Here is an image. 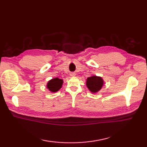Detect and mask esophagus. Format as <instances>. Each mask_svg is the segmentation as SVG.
Listing matches in <instances>:
<instances>
[{
	"instance_id": "esophagus-1",
	"label": "esophagus",
	"mask_w": 147,
	"mask_h": 147,
	"mask_svg": "<svg viewBox=\"0 0 147 147\" xmlns=\"http://www.w3.org/2000/svg\"><path fill=\"white\" fill-rule=\"evenodd\" d=\"M70 76H76V73H70Z\"/></svg>"
}]
</instances>
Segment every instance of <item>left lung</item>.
<instances>
[{
	"label": "left lung",
	"mask_w": 147,
	"mask_h": 147,
	"mask_svg": "<svg viewBox=\"0 0 147 147\" xmlns=\"http://www.w3.org/2000/svg\"><path fill=\"white\" fill-rule=\"evenodd\" d=\"M104 81L100 76H92L88 77L86 81L87 88L92 93L98 92L104 86Z\"/></svg>",
	"instance_id": "8db88e82"
}]
</instances>
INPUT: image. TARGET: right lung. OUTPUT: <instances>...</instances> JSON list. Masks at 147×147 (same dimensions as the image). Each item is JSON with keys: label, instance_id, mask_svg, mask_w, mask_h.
I'll return each instance as SVG.
<instances>
[{"label": "right lung", "instance_id": "add662e5", "mask_svg": "<svg viewBox=\"0 0 147 147\" xmlns=\"http://www.w3.org/2000/svg\"><path fill=\"white\" fill-rule=\"evenodd\" d=\"M63 83L64 81L62 79L55 78L49 81L47 83V88L52 93H55L62 88Z\"/></svg>", "mask_w": 147, "mask_h": 147}]
</instances>
